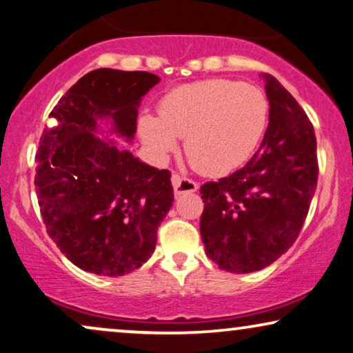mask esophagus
<instances>
[{
	"label": "esophagus",
	"mask_w": 353,
	"mask_h": 353,
	"mask_svg": "<svg viewBox=\"0 0 353 353\" xmlns=\"http://www.w3.org/2000/svg\"><path fill=\"white\" fill-rule=\"evenodd\" d=\"M171 182L174 187V194L176 195L189 194V192H196V189H199V184H196V182L185 179V177H181L179 174H172Z\"/></svg>",
	"instance_id": "esophagus-1"
}]
</instances>
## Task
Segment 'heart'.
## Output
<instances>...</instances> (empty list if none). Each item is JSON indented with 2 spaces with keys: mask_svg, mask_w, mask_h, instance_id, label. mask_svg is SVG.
I'll list each match as a JSON object with an SVG mask.
<instances>
[{
  "mask_svg": "<svg viewBox=\"0 0 353 353\" xmlns=\"http://www.w3.org/2000/svg\"><path fill=\"white\" fill-rule=\"evenodd\" d=\"M270 103L260 88L210 79L168 92L158 117L143 114L139 132L147 148L164 159L185 137L184 150L196 171L224 176L245 164L263 139Z\"/></svg>",
  "mask_w": 353,
  "mask_h": 353,
  "instance_id": "obj_1",
  "label": "heart"
}]
</instances>
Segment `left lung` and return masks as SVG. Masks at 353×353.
I'll return each instance as SVG.
<instances>
[{
  "label": "left lung",
  "instance_id": "8db88e82",
  "mask_svg": "<svg viewBox=\"0 0 353 353\" xmlns=\"http://www.w3.org/2000/svg\"><path fill=\"white\" fill-rule=\"evenodd\" d=\"M270 122L245 166L200 187V234L221 270L253 272L270 266L297 241L316 190L313 124L278 79L263 74Z\"/></svg>",
  "mask_w": 353,
  "mask_h": 353
}]
</instances>
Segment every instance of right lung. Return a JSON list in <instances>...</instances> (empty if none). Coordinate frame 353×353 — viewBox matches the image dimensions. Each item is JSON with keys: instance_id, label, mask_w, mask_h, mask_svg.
<instances>
[{"instance_id": "right-lung-1", "label": "right lung", "mask_w": 353, "mask_h": 353, "mask_svg": "<svg viewBox=\"0 0 353 353\" xmlns=\"http://www.w3.org/2000/svg\"><path fill=\"white\" fill-rule=\"evenodd\" d=\"M159 77L97 69L79 79L50 112L37 153L35 190L46 232L83 271L124 276L152 256L171 210V172L98 137V121L132 142L140 100Z\"/></svg>"}]
</instances>
